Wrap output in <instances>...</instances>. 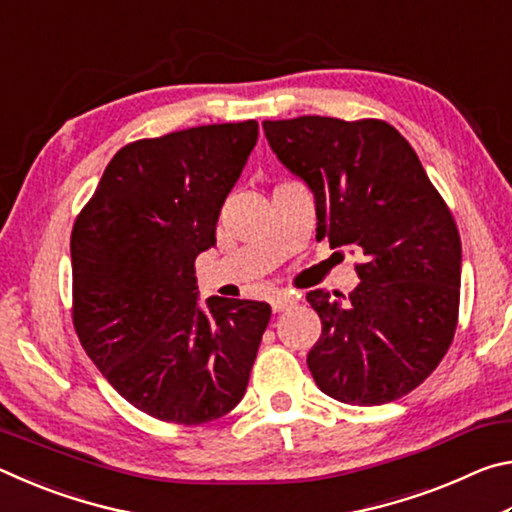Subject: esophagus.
I'll return each mask as SVG.
<instances>
[{"mask_svg": "<svg viewBox=\"0 0 512 512\" xmlns=\"http://www.w3.org/2000/svg\"><path fill=\"white\" fill-rule=\"evenodd\" d=\"M293 302H296V296H293V293H289V291H277L275 296L271 298V309L275 311V314H280V311H284V309H289Z\"/></svg>", "mask_w": 512, "mask_h": 512, "instance_id": "34e87169", "label": "esophagus"}]
</instances>
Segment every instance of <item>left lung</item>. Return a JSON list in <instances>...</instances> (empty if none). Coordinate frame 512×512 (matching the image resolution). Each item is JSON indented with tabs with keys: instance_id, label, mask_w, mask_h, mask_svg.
Segmentation results:
<instances>
[{
	"instance_id": "left-lung-1",
	"label": "left lung",
	"mask_w": 512,
	"mask_h": 512,
	"mask_svg": "<svg viewBox=\"0 0 512 512\" xmlns=\"http://www.w3.org/2000/svg\"><path fill=\"white\" fill-rule=\"evenodd\" d=\"M284 167L316 203V239L363 257L359 287L316 289L323 334L307 354L334 400L375 406L427 379L452 345L461 300V237L411 144L379 119L264 121Z\"/></svg>"
}]
</instances>
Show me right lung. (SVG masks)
<instances>
[{
	"label": "right lung",
	"instance_id": "obj_1",
	"mask_svg": "<svg viewBox=\"0 0 512 512\" xmlns=\"http://www.w3.org/2000/svg\"><path fill=\"white\" fill-rule=\"evenodd\" d=\"M257 133L248 119L126 144L74 223L76 334L110 386L158 420L210 422L246 393L271 307L203 309L194 262L216 244Z\"/></svg>",
	"mask_w": 512,
	"mask_h": 512
}]
</instances>
